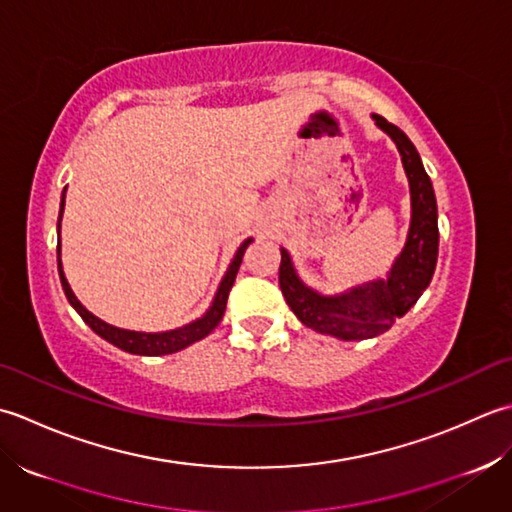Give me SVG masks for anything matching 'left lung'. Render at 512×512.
Here are the masks:
<instances>
[{"mask_svg": "<svg viewBox=\"0 0 512 512\" xmlns=\"http://www.w3.org/2000/svg\"><path fill=\"white\" fill-rule=\"evenodd\" d=\"M371 117L398 148L411 190L409 236L387 278L369 280L336 296L318 294L302 283L289 252L280 247L278 283L287 305L305 327L340 340H367L389 331L393 322L402 318L429 287L440 245L435 192L420 154L398 125L380 114Z\"/></svg>", "mask_w": 512, "mask_h": 512, "instance_id": "obj_1", "label": "left lung"}]
</instances>
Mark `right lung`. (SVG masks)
<instances>
[{
  "label": "right lung",
  "instance_id": "right-lung-1",
  "mask_svg": "<svg viewBox=\"0 0 512 512\" xmlns=\"http://www.w3.org/2000/svg\"><path fill=\"white\" fill-rule=\"evenodd\" d=\"M66 196V194H64ZM61 196V210H59V225L61 227V216H64V205H66V198ZM252 243V238H247V241L238 247V252L234 256L232 263L227 267V274L223 276L221 285H218L216 296L212 300V307L205 311V316H201L198 320L190 322V325L179 327V329H172V331H161V333H143V331H128V329H119V327H112L108 322H103L101 318H97L95 314H90V311L81 305L77 300V296L72 294V289L68 285V280L64 276V269H61V243H57V265H59V278H61V287L66 291V298L72 307H75L77 314L83 318V322L101 336L103 340H108L114 347H119L128 353H134V356H168V353H176L185 347H190V344L203 340L207 333H212L218 322L223 320L225 314V305H227V296L229 291H232V285L236 280L238 274V267L243 263V254L247 245Z\"/></svg>",
  "mask_w": 512,
  "mask_h": 512
}]
</instances>
